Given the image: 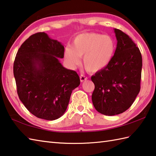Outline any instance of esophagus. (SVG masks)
<instances>
[{
    "mask_svg": "<svg viewBox=\"0 0 156 156\" xmlns=\"http://www.w3.org/2000/svg\"><path fill=\"white\" fill-rule=\"evenodd\" d=\"M80 81L82 82H84V81L87 80V76H85L84 75H80Z\"/></svg>",
    "mask_w": 156,
    "mask_h": 156,
    "instance_id": "34e87169",
    "label": "esophagus"
}]
</instances>
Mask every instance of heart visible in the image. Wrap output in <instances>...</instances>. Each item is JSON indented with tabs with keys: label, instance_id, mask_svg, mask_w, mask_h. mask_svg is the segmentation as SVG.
Instances as JSON below:
<instances>
[{
	"label": "heart",
	"instance_id": "heart-1",
	"mask_svg": "<svg viewBox=\"0 0 156 156\" xmlns=\"http://www.w3.org/2000/svg\"><path fill=\"white\" fill-rule=\"evenodd\" d=\"M115 42L111 36L97 33H83L73 41L72 47L65 50V59L71 66L78 65L83 57L87 71L100 72L111 63L115 51Z\"/></svg>",
	"mask_w": 156,
	"mask_h": 156
}]
</instances>
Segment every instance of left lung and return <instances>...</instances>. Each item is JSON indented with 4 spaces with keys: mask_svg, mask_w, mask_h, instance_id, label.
Segmentation results:
<instances>
[{
    "mask_svg": "<svg viewBox=\"0 0 156 156\" xmlns=\"http://www.w3.org/2000/svg\"><path fill=\"white\" fill-rule=\"evenodd\" d=\"M116 49L111 63L91 77L94 84L92 101L96 110L115 115L127 110L140 91L142 56L129 36L114 29Z\"/></svg>",
    "mask_w": 156,
    "mask_h": 156,
    "instance_id": "1",
    "label": "left lung"
}]
</instances>
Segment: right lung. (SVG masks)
Wrapping results in <instances>:
<instances>
[{
  "mask_svg": "<svg viewBox=\"0 0 156 156\" xmlns=\"http://www.w3.org/2000/svg\"><path fill=\"white\" fill-rule=\"evenodd\" d=\"M63 45L38 32L21 44L15 57L13 74L21 101L37 118L54 120L64 114L72 90L80 84L74 70L62 66Z\"/></svg>",
  "mask_w": 156,
  "mask_h": 156,
  "instance_id": "1",
  "label": "right lung"
}]
</instances>
